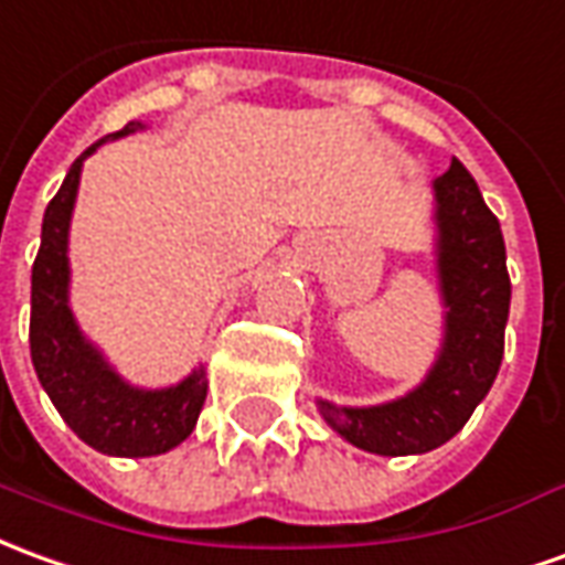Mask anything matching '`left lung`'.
<instances>
[{
    "instance_id": "left-lung-1",
    "label": "left lung",
    "mask_w": 565,
    "mask_h": 565,
    "mask_svg": "<svg viewBox=\"0 0 565 565\" xmlns=\"http://www.w3.org/2000/svg\"><path fill=\"white\" fill-rule=\"evenodd\" d=\"M434 271L444 339L416 388L373 406L318 397V413L351 447L376 456H422L465 428L499 376L511 278L502 226L459 159L431 183Z\"/></svg>"
}]
</instances>
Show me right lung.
<instances>
[{"instance_id": "add662e5", "label": "right lung", "mask_w": 565, "mask_h": 565, "mask_svg": "<svg viewBox=\"0 0 565 565\" xmlns=\"http://www.w3.org/2000/svg\"><path fill=\"white\" fill-rule=\"evenodd\" d=\"M143 128V121H128L121 131L88 146L66 171L63 186L45 207L30 299V354L51 404L78 440L121 459H146L180 447L195 428L207 397L204 364L168 388L131 385L82 333L70 306V223L85 159L109 140Z\"/></svg>"}]
</instances>
